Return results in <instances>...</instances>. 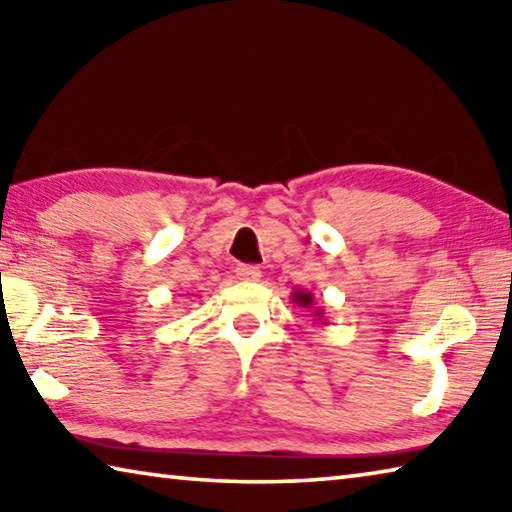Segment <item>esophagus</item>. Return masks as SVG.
I'll list each match as a JSON object with an SVG mask.
<instances>
[{
  "label": "esophagus",
  "mask_w": 512,
  "mask_h": 512,
  "mask_svg": "<svg viewBox=\"0 0 512 512\" xmlns=\"http://www.w3.org/2000/svg\"><path fill=\"white\" fill-rule=\"evenodd\" d=\"M235 273L239 280H246V282H257L259 277H262V271H259V266H253V264H239L235 268Z\"/></svg>",
  "instance_id": "34e87169"
}]
</instances>
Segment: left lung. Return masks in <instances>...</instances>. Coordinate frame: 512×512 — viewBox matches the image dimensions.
I'll use <instances>...</instances> for the list:
<instances>
[{"label":"left lung","mask_w":512,"mask_h":512,"mask_svg":"<svg viewBox=\"0 0 512 512\" xmlns=\"http://www.w3.org/2000/svg\"><path fill=\"white\" fill-rule=\"evenodd\" d=\"M291 300L296 302V305H300V307L311 309V314H314V320H320V323H323V320H325V311L320 309V307H316L314 293H309V291H293L291 293Z\"/></svg>","instance_id":"left-lung-1"}]
</instances>
